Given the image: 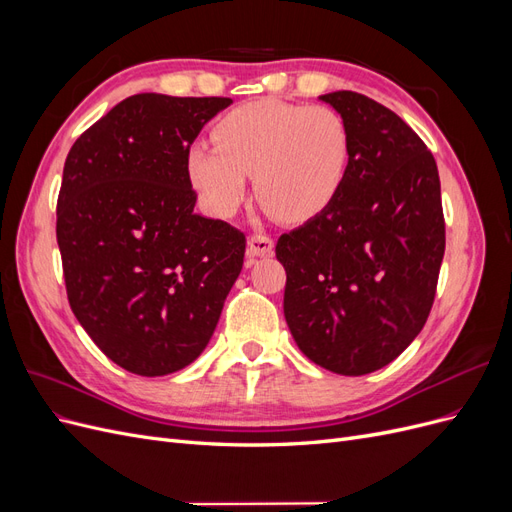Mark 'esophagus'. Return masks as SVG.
<instances>
[{
  "label": "esophagus",
  "mask_w": 512,
  "mask_h": 512,
  "mask_svg": "<svg viewBox=\"0 0 512 512\" xmlns=\"http://www.w3.org/2000/svg\"><path fill=\"white\" fill-rule=\"evenodd\" d=\"M273 250V241L267 235H252L247 239V258L256 260L260 256H267Z\"/></svg>",
  "instance_id": "1"
}]
</instances>
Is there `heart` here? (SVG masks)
Masks as SVG:
<instances>
[{"instance_id": "heart-1", "label": "heart", "mask_w": 512, "mask_h": 512, "mask_svg": "<svg viewBox=\"0 0 512 512\" xmlns=\"http://www.w3.org/2000/svg\"><path fill=\"white\" fill-rule=\"evenodd\" d=\"M215 143L185 151V173L213 218H232L254 175L256 196L286 222H305L342 190L350 162V130L329 106L282 100L247 102L226 113Z\"/></svg>"}]
</instances>
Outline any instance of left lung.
<instances>
[{
    "label": "left lung",
    "instance_id": "1",
    "mask_svg": "<svg viewBox=\"0 0 512 512\" xmlns=\"http://www.w3.org/2000/svg\"><path fill=\"white\" fill-rule=\"evenodd\" d=\"M318 100L344 117L350 162L333 203L275 245L284 316L309 361L363 376L395 361L431 312L446 243L440 177L386 106L356 91Z\"/></svg>",
    "mask_w": 512,
    "mask_h": 512
}]
</instances>
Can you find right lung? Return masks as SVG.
<instances>
[{
    "mask_svg": "<svg viewBox=\"0 0 512 512\" xmlns=\"http://www.w3.org/2000/svg\"><path fill=\"white\" fill-rule=\"evenodd\" d=\"M230 98L136 94L72 145L57 200L68 301L138 376L194 363L243 267L245 235L194 211L185 151Z\"/></svg>",
    "mask_w": 512,
    "mask_h": 512,
    "instance_id": "1",
    "label": "right lung"
}]
</instances>
